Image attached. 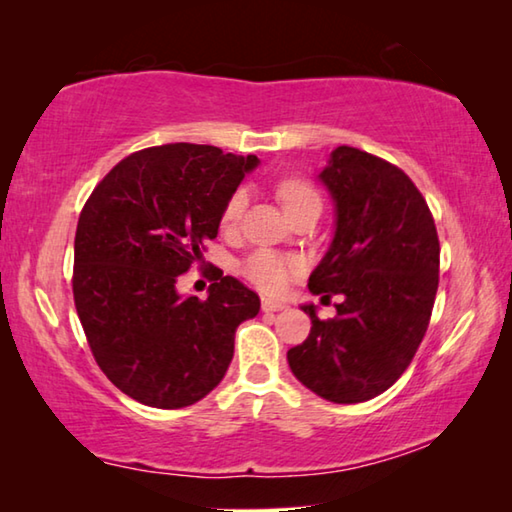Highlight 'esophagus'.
<instances>
[{
    "label": "esophagus",
    "mask_w": 512,
    "mask_h": 512,
    "mask_svg": "<svg viewBox=\"0 0 512 512\" xmlns=\"http://www.w3.org/2000/svg\"><path fill=\"white\" fill-rule=\"evenodd\" d=\"M262 309L266 311V314H273V311H282L284 305H282V302H275V300L264 298V300H262Z\"/></svg>",
    "instance_id": "esophagus-1"
}]
</instances>
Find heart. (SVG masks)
<instances>
[{
	"label": "heart",
	"mask_w": 512,
	"mask_h": 512,
	"mask_svg": "<svg viewBox=\"0 0 512 512\" xmlns=\"http://www.w3.org/2000/svg\"><path fill=\"white\" fill-rule=\"evenodd\" d=\"M277 196H280L287 214L305 203L320 201L316 189L300 178H284L282 183L277 185ZM246 205H248L246 189L244 187L235 189L223 205V212H221L223 228H232V225H237L241 214L246 210ZM298 271H300V262L296 257L273 253V250H257V253L250 255L244 264V275L264 293H282L291 282V277Z\"/></svg>",
	"instance_id": "b5f03b06"
}]
</instances>
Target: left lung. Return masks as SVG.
<instances>
[{
  "label": "left lung",
  "instance_id": "8db88e82",
  "mask_svg": "<svg viewBox=\"0 0 512 512\" xmlns=\"http://www.w3.org/2000/svg\"><path fill=\"white\" fill-rule=\"evenodd\" d=\"M318 180L336 219L309 291L341 302L329 320L300 305L311 332L287 361L318 397L357 404L388 391L420 348L438 291V232L411 178L377 155L339 146Z\"/></svg>",
  "mask_w": 512,
  "mask_h": 512
}]
</instances>
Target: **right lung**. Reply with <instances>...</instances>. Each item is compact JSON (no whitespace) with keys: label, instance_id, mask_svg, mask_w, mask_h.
<instances>
[{"label":"right lung","instance_id":"add662e5","mask_svg":"<svg viewBox=\"0 0 512 512\" xmlns=\"http://www.w3.org/2000/svg\"><path fill=\"white\" fill-rule=\"evenodd\" d=\"M257 164L207 144L151 146L121 160L83 207L76 311L103 375L140 404L203 400L230 366L237 327L259 314L257 293L230 275L219 273L205 300L176 289Z\"/></svg>","mask_w":512,"mask_h":512}]
</instances>
